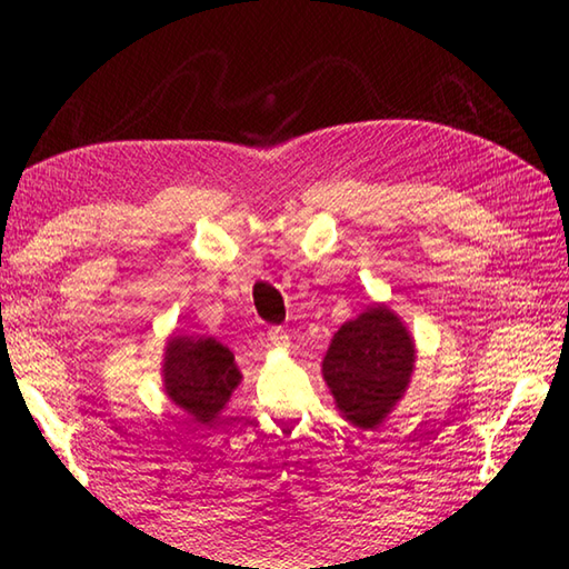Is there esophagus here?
I'll return each instance as SVG.
<instances>
[{
	"label": "esophagus",
	"instance_id": "obj_1",
	"mask_svg": "<svg viewBox=\"0 0 569 569\" xmlns=\"http://www.w3.org/2000/svg\"><path fill=\"white\" fill-rule=\"evenodd\" d=\"M266 337H269V342L276 347H288V335L283 328H269Z\"/></svg>",
	"mask_w": 569,
	"mask_h": 569
}]
</instances>
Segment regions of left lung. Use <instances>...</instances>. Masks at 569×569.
<instances>
[{"label":"left lung","instance_id":"1","mask_svg":"<svg viewBox=\"0 0 569 569\" xmlns=\"http://www.w3.org/2000/svg\"><path fill=\"white\" fill-rule=\"evenodd\" d=\"M416 349L391 310L371 306L332 337L322 377L349 422L373 428L403 396Z\"/></svg>","mask_w":569,"mask_h":569}]
</instances>
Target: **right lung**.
<instances>
[{
  "label": "right lung",
  "instance_id": "obj_1",
  "mask_svg": "<svg viewBox=\"0 0 569 569\" xmlns=\"http://www.w3.org/2000/svg\"><path fill=\"white\" fill-rule=\"evenodd\" d=\"M163 367L166 393L198 422H212L241 379L234 355L212 337H173L166 347Z\"/></svg>",
  "mask_w": 569,
  "mask_h": 569
}]
</instances>
